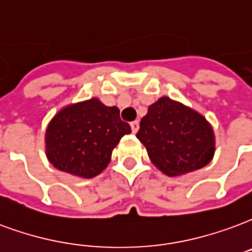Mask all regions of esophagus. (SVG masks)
Instances as JSON below:
<instances>
[{"instance_id":"obj_1","label":"esophagus","mask_w":252,"mask_h":252,"mask_svg":"<svg viewBox=\"0 0 252 252\" xmlns=\"http://www.w3.org/2000/svg\"><path fill=\"white\" fill-rule=\"evenodd\" d=\"M131 128H132V132H133V133H136V132L139 131V121H137V120L132 121Z\"/></svg>"}]
</instances>
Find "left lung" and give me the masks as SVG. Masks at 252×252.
Instances as JSON below:
<instances>
[{
	"label": "left lung",
	"instance_id": "1",
	"mask_svg": "<svg viewBox=\"0 0 252 252\" xmlns=\"http://www.w3.org/2000/svg\"><path fill=\"white\" fill-rule=\"evenodd\" d=\"M136 137L147 148L151 161L168 176L203 168L215 154V136L204 117L169 97L148 108Z\"/></svg>",
	"mask_w": 252,
	"mask_h": 252
}]
</instances>
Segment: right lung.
Instances as JSON below:
<instances>
[{"label": "right lung", "mask_w": 252, "mask_h": 252, "mask_svg": "<svg viewBox=\"0 0 252 252\" xmlns=\"http://www.w3.org/2000/svg\"><path fill=\"white\" fill-rule=\"evenodd\" d=\"M131 126L117 107L98 98L63 108L48 124L46 158L56 168L80 178L97 176L111 161L112 151Z\"/></svg>", "instance_id": "obj_1"}]
</instances>
